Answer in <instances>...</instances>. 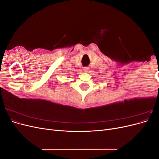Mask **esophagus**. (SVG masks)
Masks as SVG:
<instances>
[{
    "instance_id": "obj_1",
    "label": "esophagus",
    "mask_w": 159,
    "mask_h": 159,
    "mask_svg": "<svg viewBox=\"0 0 159 159\" xmlns=\"http://www.w3.org/2000/svg\"><path fill=\"white\" fill-rule=\"evenodd\" d=\"M89 68H88V67H85V68H84V71L85 72H88V71H89Z\"/></svg>"
}]
</instances>
